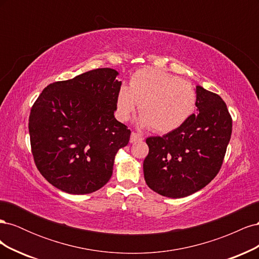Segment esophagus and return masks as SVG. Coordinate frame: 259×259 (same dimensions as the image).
<instances>
[{
	"label": "esophagus",
	"mask_w": 259,
	"mask_h": 259,
	"mask_svg": "<svg viewBox=\"0 0 259 259\" xmlns=\"http://www.w3.org/2000/svg\"><path fill=\"white\" fill-rule=\"evenodd\" d=\"M142 140H144V137H143V136H140L139 134H137V133L132 132L131 139H130V142H131L132 144L137 143V142H142Z\"/></svg>",
	"instance_id": "1"
}]
</instances>
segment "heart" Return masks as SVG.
<instances>
[{
  "mask_svg": "<svg viewBox=\"0 0 259 259\" xmlns=\"http://www.w3.org/2000/svg\"><path fill=\"white\" fill-rule=\"evenodd\" d=\"M139 105L143 127L158 133L179 128L190 119L197 106L193 85L163 70L146 67L132 75L128 86L116 96V113L121 121L130 119Z\"/></svg>",
  "mask_w": 259,
  "mask_h": 259,
  "instance_id": "b5f03b06",
  "label": "heart"
}]
</instances>
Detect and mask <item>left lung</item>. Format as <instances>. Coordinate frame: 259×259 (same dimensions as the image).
<instances>
[{"mask_svg": "<svg viewBox=\"0 0 259 259\" xmlns=\"http://www.w3.org/2000/svg\"><path fill=\"white\" fill-rule=\"evenodd\" d=\"M197 110L183 126L164 136L148 137L144 161L148 187L163 197H188L218 174L232 132V119L217 94L198 85Z\"/></svg>", "mask_w": 259, "mask_h": 259, "instance_id": "1", "label": "left lung"}]
</instances>
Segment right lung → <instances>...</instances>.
<instances>
[{
	"mask_svg": "<svg viewBox=\"0 0 259 259\" xmlns=\"http://www.w3.org/2000/svg\"><path fill=\"white\" fill-rule=\"evenodd\" d=\"M110 68L91 70L50 84L29 116L31 150L37 169L70 194L95 192L111 178L116 152L131 131L116 121L121 81Z\"/></svg>",
	"mask_w": 259,
	"mask_h": 259,
	"instance_id": "right-lung-1",
	"label": "right lung"
}]
</instances>
